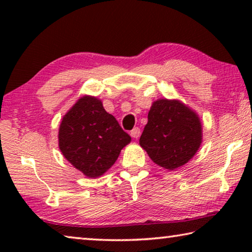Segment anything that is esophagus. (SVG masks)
Returning <instances> with one entry per match:
<instances>
[{
	"label": "esophagus",
	"mask_w": 252,
	"mask_h": 252,
	"mask_svg": "<svg viewBox=\"0 0 252 252\" xmlns=\"http://www.w3.org/2000/svg\"><path fill=\"white\" fill-rule=\"evenodd\" d=\"M140 135H141V129L138 128V127H135V128L130 130V136L133 138H138L140 137Z\"/></svg>",
	"instance_id": "34e87169"
}]
</instances>
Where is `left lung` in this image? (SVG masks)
<instances>
[{"label":"left lung","instance_id":"left-lung-1","mask_svg":"<svg viewBox=\"0 0 252 252\" xmlns=\"http://www.w3.org/2000/svg\"><path fill=\"white\" fill-rule=\"evenodd\" d=\"M202 143L195 111L180 100L159 99L151 105L140 145L157 165L174 170L191 160Z\"/></svg>","mask_w":252,"mask_h":252}]
</instances>
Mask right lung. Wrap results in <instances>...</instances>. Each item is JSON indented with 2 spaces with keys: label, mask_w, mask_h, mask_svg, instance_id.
<instances>
[{
  "label": "right lung",
  "mask_w": 252,
  "mask_h": 252,
  "mask_svg": "<svg viewBox=\"0 0 252 252\" xmlns=\"http://www.w3.org/2000/svg\"><path fill=\"white\" fill-rule=\"evenodd\" d=\"M58 138L64 158L89 178L102 176L130 142L102 101L91 95L78 99L63 116Z\"/></svg>",
  "instance_id": "right-lung-1"
}]
</instances>
